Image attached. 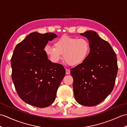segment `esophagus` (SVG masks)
Returning a JSON list of instances; mask_svg holds the SVG:
<instances>
[{
    "mask_svg": "<svg viewBox=\"0 0 127 127\" xmlns=\"http://www.w3.org/2000/svg\"><path fill=\"white\" fill-rule=\"evenodd\" d=\"M70 73V70L69 69H66V74L69 75Z\"/></svg>",
    "mask_w": 127,
    "mask_h": 127,
    "instance_id": "34e87169",
    "label": "esophagus"
}]
</instances>
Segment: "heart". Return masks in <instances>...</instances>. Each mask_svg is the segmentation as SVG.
<instances>
[{
  "label": "heart",
  "instance_id": "heart-1",
  "mask_svg": "<svg viewBox=\"0 0 127 127\" xmlns=\"http://www.w3.org/2000/svg\"><path fill=\"white\" fill-rule=\"evenodd\" d=\"M90 51V45L85 38L64 36L56 40L54 47L46 45L44 52L52 62L57 63L62 55L65 62L71 66H78L86 61Z\"/></svg>",
  "mask_w": 127,
  "mask_h": 127
}]
</instances>
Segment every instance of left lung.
<instances>
[{"label": "left lung", "instance_id": "8db88e82", "mask_svg": "<svg viewBox=\"0 0 127 127\" xmlns=\"http://www.w3.org/2000/svg\"><path fill=\"white\" fill-rule=\"evenodd\" d=\"M80 34L89 40L90 54L83 64L70 69V73L76 101L92 107L102 102L113 91L118 70L117 57L109 43L95 31Z\"/></svg>", "mask_w": 127, "mask_h": 127}]
</instances>
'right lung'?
I'll return each mask as SVG.
<instances>
[{
    "instance_id": "obj_1",
    "label": "right lung",
    "mask_w": 127,
    "mask_h": 127,
    "mask_svg": "<svg viewBox=\"0 0 127 127\" xmlns=\"http://www.w3.org/2000/svg\"><path fill=\"white\" fill-rule=\"evenodd\" d=\"M57 35L36 32L28 35L14 49L11 58L12 78L23 101L38 108L55 101L65 73L62 65L48 60L44 49Z\"/></svg>"
}]
</instances>
